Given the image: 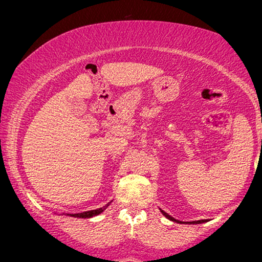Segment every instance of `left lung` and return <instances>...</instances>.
I'll return each instance as SVG.
<instances>
[{"instance_id":"left-lung-1","label":"left lung","mask_w":262,"mask_h":262,"mask_svg":"<svg viewBox=\"0 0 262 262\" xmlns=\"http://www.w3.org/2000/svg\"><path fill=\"white\" fill-rule=\"evenodd\" d=\"M162 211V214L165 216L166 219H169V220H171V221H175V222H180V221H177L176 219H173V217H171V216H170L169 214H166L165 211H163V210H161ZM203 222H207V220H199V221H192V222H187V223H194V225H196V223H203Z\"/></svg>"}]
</instances>
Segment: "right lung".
Listing matches in <instances>:
<instances>
[{"instance_id": "right-lung-1", "label": "right lung", "mask_w": 262, "mask_h": 262, "mask_svg": "<svg viewBox=\"0 0 262 262\" xmlns=\"http://www.w3.org/2000/svg\"><path fill=\"white\" fill-rule=\"evenodd\" d=\"M108 206V204H107ZM105 206L103 208H99V209H96V210H89V211H84V213H78V214H70V216H73V217H81V219H89V217H92V216H96V215H99L100 213H103V211L106 209Z\"/></svg>"}]
</instances>
